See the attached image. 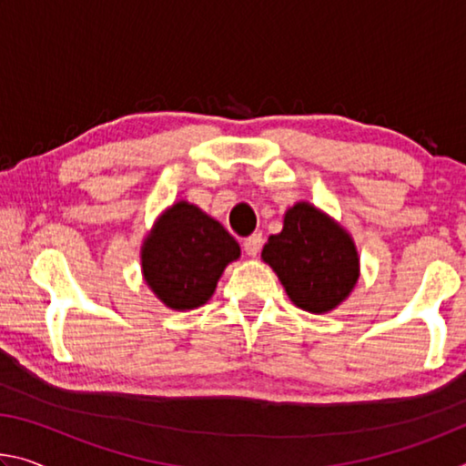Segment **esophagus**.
<instances>
[{"mask_svg": "<svg viewBox=\"0 0 466 466\" xmlns=\"http://www.w3.org/2000/svg\"><path fill=\"white\" fill-rule=\"evenodd\" d=\"M261 247H263V236L261 234H252L242 242V248L248 257H257L258 252H261Z\"/></svg>", "mask_w": 466, "mask_h": 466, "instance_id": "esophagus-1", "label": "esophagus"}]
</instances>
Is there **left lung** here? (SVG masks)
<instances>
[{
    "label": "left lung",
    "instance_id": "left-lung-1",
    "mask_svg": "<svg viewBox=\"0 0 466 466\" xmlns=\"http://www.w3.org/2000/svg\"><path fill=\"white\" fill-rule=\"evenodd\" d=\"M263 261L271 265L291 302L309 312H329L358 281V250L351 236L310 203H296L283 230L269 236Z\"/></svg>",
    "mask_w": 466,
    "mask_h": 466
}]
</instances>
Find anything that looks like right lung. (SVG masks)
Instances as JSON below:
<instances>
[{"label":"right lung","instance_id":"add662e5","mask_svg":"<svg viewBox=\"0 0 466 466\" xmlns=\"http://www.w3.org/2000/svg\"><path fill=\"white\" fill-rule=\"evenodd\" d=\"M240 257L234 236L199 208L178 201L157 219L141 248L147 286L175 310L208 302L226 265Z\"/></svg>","mask_w":466,"mask_h":466}]
</instances>
